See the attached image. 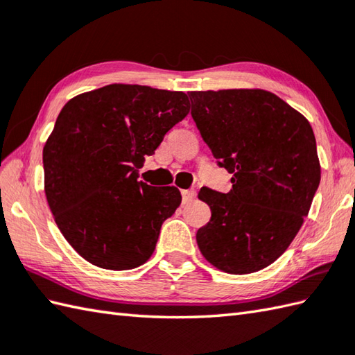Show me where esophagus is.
<instances>
[{
	"instance_id": "1",
	"label": "esophagus",
	"mask_w": 355,
	"mask_h": 355,
	"mask_svg": "<svg viewBox=\"0 0 355 355\" xmlns=\"http://www.w3.org/2000/svg\"><path fill=\"white\" fill-rule=\"evenodd\" d=\"M182 197H183V202H189L195 198V191L193 189H184V191H182Z\"/></svg>"
}]
</instances>
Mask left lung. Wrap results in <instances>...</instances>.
Returning <instances> with one entry per match:
<instances>
[{
    "instance_id": "obj_1",
    "label": "left lung",
    "mask_w": 355,
    "mask_h": 355,
    "mask_svg": "<svg viewBox=\"0 0 355 355\" xmlns=\"http://www.w3.org/2000/svg\"><path fill=\"white\" fill-rule=\"evenodd\" d=\"M192 119L232 189L201 187L212 210L197 232L202 256L225 273L266 268L297 235L320 183L310 122L266 89L192 92Z\"/></svg>"
}]
</instances>
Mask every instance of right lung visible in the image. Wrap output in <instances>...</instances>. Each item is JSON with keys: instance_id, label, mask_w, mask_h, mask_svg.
<instances>
[{"instance_id": "obj_1", "label": "right lung", "mask_w": 355, "mask_h": 355, "mask_svg": "<svg viewBox=\"0 0 355 355\" xmlns=\"http://www.w3.org/2000/svg\"><path fill=\"white\" fill-rule=\"evenodd\" d=\"M189 107L182 92L112 84L73 97L59 112L42 150L45 197L65 239L93 266L131 270L154 253L182 193L137 182L134 166Z\"/></svg>"}]
</instances>
